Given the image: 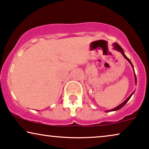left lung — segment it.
Returning <instances> with one entry per match:
<instances>
[{"mask_svg":"<svg viewBox=\"0 0 149 149\" xmlns=\"http://www.w3.org/2000/svg\"><path fill=\"white\" fill-rule=\"evenodd\" d=\"M113 49L115 50H116V51H118V52H120L121 53V54H122V56H124V57H125V58L126 60H127V61L129 62V63L131 64V67H132V68H133V71H134V68H133V64L131 63V61H130V60L129 59V58H128L127 57V56L125 55V53H124V50L122 49V48L118 44V43H116V42H114L113 44ZM134 76H135V84H137V79H136V76H135V71H134ZM134 92L135 91H133L132 93L131 94V95H129V97H128V98L126 100H125L122 103V104H120V105H118V107H116V108H114V109H112L111 110H107V111H106V112H110V111H117V110H119L120 109H121L122 107H123L124 106H125V105L127 104V102L129 100V99L131 98V97L132 96V95L133 93H134Z\"/></svg>","mask_w":149,"mask_h":149,"instance_id":"obj_1","label":"left lung"}]
</instances>
